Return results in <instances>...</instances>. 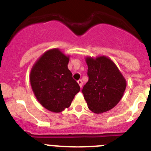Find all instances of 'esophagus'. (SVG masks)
Listing matches in <instances>:
<instances>
[{
    "label": "esophagus",
    "mask_w": 151,
    "mask_h": 151,
    "mask_svg": "<svg viewBox=\"0 0 151 151\" xmlns=\"http://www.w3.org/2000/svg\"><path fill=\"white\" fill-rule=\"evenodd\" d=\"M77 83H78L79 84V85H80V88H82V87H83V81H82L81 80H78V81H77Z\"/></svg>",
    "instance_id": "1"
}]
</instances>
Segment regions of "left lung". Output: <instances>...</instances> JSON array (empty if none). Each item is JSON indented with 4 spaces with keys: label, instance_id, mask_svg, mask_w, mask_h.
I'll return each mask as SVG.
<instances>
[{
    "label": "left lung",
    "instance_id": "8db88e82",
    "mask_svg": "<svg viewBox=\"0 0 151 151\" xmlns=\"http://www.w3.org/2000/svg\"><path fill=\"white\" fill-rule=\"evenodd\" d=\"M88 83L82 91L90 110L101 114L110 110L122 99L126 88V80L109 58L99 55L87 56Z\"/></svg>",
    "mask_w": 151,
    "mask_h": 151
}]
</instances>
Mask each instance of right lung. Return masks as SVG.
<instances>
[{
    "mask_svg": "<svg viewBox=\"0 0 151 151\" xmlns=\"http://www.w3.org/2000/svg\"><path fill=\"white\" fill-rule=\"evenodd\" d=\"M70 56L58 48L44 52L32 66L30 83L36 99L47 110L62 112L80 91L68 68Z\"/></svg>",
    "mask_w": 151,
    "mask_h": 151,
    "instance_id": "right-lung-1",
    "label": "right lung"
}]
</instances>
